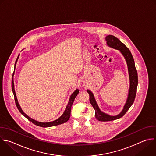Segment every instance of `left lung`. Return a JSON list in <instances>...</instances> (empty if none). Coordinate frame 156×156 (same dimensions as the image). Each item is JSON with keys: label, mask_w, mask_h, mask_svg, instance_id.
Wrapping results in <instances>:
<instances>
[{"label": "left lung", "mask_w": 156, "mask_h": 156, "mask_svg": "<svg viewBox=\"0 0 156 156\" xmlns=\"http://www.w3.org/2000/svg\"><path fill=\"white\" fill-rule=\"evenodd\" d=\"M105 40L107 41V44L108 46H109L110 47L113 48L115 49H116L118 50H119L121 53H122V55L124 56L126 61L127 67H128L129 80H130V87L129 90L128 97L122 111L119 115L116 116H113L108 115L105 113L102 112L98 108V106L95 100V98L92 92L88 89L87 90L88 94H89L90 103L95 110V118L99 121H113L122 117L133 103V101L135 100V96H136V89L138 86L137 71L135 68L133 58L129 48L123 43H122L118 38H116L113 35H110L107 36L105 38Z\"/></svg>", "instance_id": "obj_1"}]
</instances>
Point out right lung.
Listing matches in <instances>:
<instances>
[{"mask_svg":"<svg viewBox=\"0 0 156 156\" xmlns=\"http://www.w3.org/2000/svg\"><path fill=\"white\" fill-rule=\"evenodd\" d=\"M19 56L20 55H18L16 60V62H15V67H16V62L18 61V59L19 58ZM13 75H14V72H13V76H12V91L13 92V95H14V97H15V103H16V105L18 109V110L20 112V113L23 115L29 121H30V122H32L33 124H34L36 126H40V127H52V126H58V125H59V124H62L64 122H66L70 118V112H71V108H72V104L73 103L74 101V100L75 98V97L77 96L78 94L79 93V90L77 89H76L73 92V94L71 95L70 97V99H69V103H68V105L66 107V108L64 112V113L62 114V115L59 117L58 119H57L55 121H53L52 122H38V121H37L32 118H30V117H29L27 115H26L24 112L22 110L21 108L20 107L19 103H18V100H17V97H16V93H15V86H14V81H13Z\"/></svg>","mask_w":156,"mask_h":156,"instance_id":"right-lung-1","label":"right lung"}]
</instances>
